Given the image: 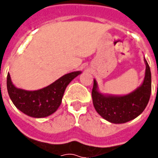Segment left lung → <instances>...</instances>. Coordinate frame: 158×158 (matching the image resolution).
<instances>
[{
    "label": "left lung",
    "instance_id": "8db88e82",
    "mask_svg": "<svg viewBox=\"0 0 158 158\" xmlns=\"http://www.w3.org/2000/svg\"><path fill=\"white\" fill-rule=\"evenodd\" d=\"M146 63L145 79L142 85L125 96L103 95L99 92L96 79L92 89L93 105L103 118L113 123H124L139 116L148 104L152 92V74Z\"/></svg>",
    "mask_w": 158,
    "mask_h": 158
}]
</instances>
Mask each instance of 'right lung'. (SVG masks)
<instances>
[{"instance_id": "add662e5", "label": "right lung", "mask_w": 158, "mask_h": 158, "mask_svg": "<svg viewBox=\"0 0 158 158\" xmlns=\"http://www.w3.org/2000/svg\"><path fill=\"white\" fill-rule=\"evenodd\" d=\"M80 73V71L69 73L43 89L25 90L13 85L8 73L7 91L13 104L22 113L33 118H45L57 110L68 85Z\"/></svg>"}]
</instances>
